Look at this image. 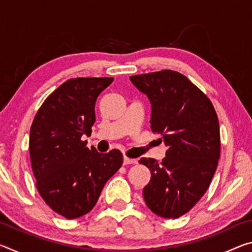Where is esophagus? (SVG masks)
<instances>
[{
    "mask_svg": "<svg viewBox=\"0 0 252 252\" xmlns=\"http://www.w3.org/2000/svg\"><path fill=\"white\" fill-rule=\"evenodd\" d=\"M136 161L135 159H130V158H126V157H125L123 158V164L125 165H127V164H134V163H136Z\"/></svg>",
    "mask_w": 252,
    "mask_h": 252,
    "instance_id": "esophagus-1",
    "label": "esophagus"
}]
</instances>
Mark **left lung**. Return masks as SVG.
Returning <instances> with one entry per match:
<instances>
[{
    "label": "left lung",
    "instance_id": "1",
    "mask_svg": "<svg viewBox=\"0 0 252 252\" xmlns=\"http://www.w3.org/2000/svg\"><path fill=\"white\" fill-rule=\"evenodd\" d=\"M151 103V130L168 150L159 163L142 158L151 172L143 188L150 210L165 219L185 215L210 186L220 157L219 121L211 101L176 71L130 76Z\"/></svg>",
    "mask_w": 252,
    "mask_h": 252
}]
</instances>
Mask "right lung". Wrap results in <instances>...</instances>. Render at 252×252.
<instances>
[{
	"label": "right lung",
	"mask_w": 252,
	"mask_h": 252,
	"mask_svg": "<svg viewBox=\"0 0 252 252\" xmlns=\"http://www.w3.org/2000/svg\"><path fill=\"white\" fill-rule=\"evenodd\" d=\"M112 78H78L48 96L30 131V158L36 188L45 203L66 219L80 218L95 206L105 182L120 169L119 150L87 148L95 102Z\"/></svg>",
	"instance_id": "1"
}]
</instances>
